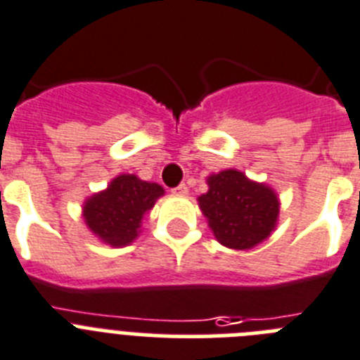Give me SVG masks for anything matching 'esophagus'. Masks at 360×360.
<instances>
[{
  "mask_svg": "<svg viewBox=\"0 0 360 360\" xmlns=\"http://www.w3.org/2000/svg\"><path fill=\"white\" fill-rule=\"evenodd\" d=\"M172 192L177 193V195H186V193H188V186H186L184 183H181L179 186H176V188L172 190Z\"/></svg>",
  "mask_w": 360,
  "mask_h": 360,
  "instance_id": "esophagus-1",
  "label": "esophagus"
}]
</instances>
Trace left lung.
Masks as SVG:
<instances>
[{"instance_id":"obj_1","label":"left lung","mask_w":360,"mask_h":360,"mask_svg":"<svg viewBox=\"0 0 360 360\" xmlns=\"http://www.w3.org/2000/svg\"><path fill=\"white\" fill-rule=\"evenodd\" d=\"M208 186L210 190L199 198V206L221 245L248 250L270 236L279 215L274 190L246 179L237 170L210 176Z\"/></svg>"}]
</instances>
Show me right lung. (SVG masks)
<instances>
[{
	"label": "right lung",
	"instance_id": "obj_1",
	"mask_svg": "<svg viewBox=\"0 0 360 360\" xmlns=\"http://www.w3.org/2000/svg\"><path fill=\"white\" fill-rule=\"evenodd\" d=\"M165 190L155 183L120 176L101 193L85 202V221L89 228L105 243L123 246L139 233L141 219L154 206Z\"/></svg>",
	"mask_w": 360,
	"mask_h": 360
}]
</instances>
